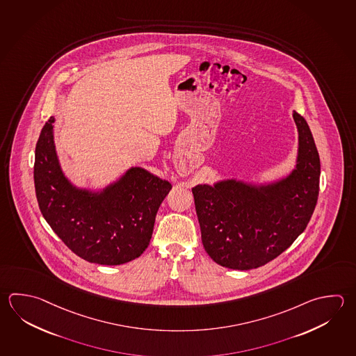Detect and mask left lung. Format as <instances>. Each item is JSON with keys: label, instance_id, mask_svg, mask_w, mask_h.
<instances>
[{"label": "left lung", "instance_id": "left-lung-1", "mask_svg": "<svg viewBox=\"0 0 356 356\" xmlns=\"http://www.w3.org/2000/svg\"><path fill=\"white\" fill-rule=\"evenodd\" d=\"M298 128L297 166L289 177L255 188L234 180L193 188L202 241L225 268L262 267L295 242L314 214L320 190V156L309 124L293 112Z\"/></svg>", "mask_w": 356, "mask_h": 356}]
</instances>
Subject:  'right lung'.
<instances>
[{"instance_id": "1", "label": "right lung", "mask_w": 356, "mask_h": 356, "mask_svg": "<svg viewBox=\"0 0 356 356\" xmlns=\"http://www.w3.org/2000/svg\"><path fill=\"white\" fill-rule=\"evenodd\" d=\"M54 118L41 129L34 181L41 214L64 244L88 262L118 266L147 248L157 210L171 184L143 168H131L101 194L75 188L55 152Z\"/></svg>"}]
</instances>
